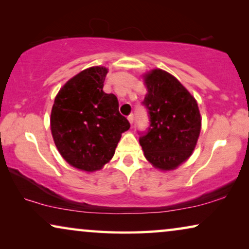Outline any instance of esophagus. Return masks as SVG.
<instances>
[{
    "instance_id": "1",
    "label": "esophagus",
    "mask_w": 249,
    "mask_h": 249,
    "mask_svg": "<svg viewBox=\"0 0 249 249\" xmlns=\"http://www.w3.org/2000/svg\"><path fill=\"white\" fill-rule=\"evenodd\" d=\"M134 119H135V117H134V114H132V113L128 115V120H129V122H130L131 124H134Z\"/></svg>"
}]
</instances>
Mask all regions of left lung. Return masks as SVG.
Returning a JSON list of instances; mask_svg holds the SVG:
<instances>
[{"label": "left lung", "instance_id": "8db88e82", "mask_svg": "<svg viewBox=\"0 0 249 249\" xmlns=\"http://www.w3.org/2000/svg\"><path fill=\"white\" fill-rule=\"evenodd\" d=\"M148 93L142 105L148 112L147 130L138 131L145 158L155 168L176 169L192 155L200 132L198 105L188 90L164 70L145 76Z\"/></svg>", "mask_w": 249, "mask_h": 249}]
</instances>
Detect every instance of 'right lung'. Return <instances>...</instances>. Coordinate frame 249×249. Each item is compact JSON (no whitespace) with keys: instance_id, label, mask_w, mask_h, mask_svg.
Returning <instances> with one entry per match:
<instances>
[{"instance_id":"1","label":"right lung","mask_w":249,"mask_h":249,"mask_svg":"<svg viewBox=\"0 0 249 249\" xmlns=\"http://www.w3.org/2000/svg\"><path fill=\"white\" fill-rule=\"evenodd\" d=\"M107 69L91 67L68 81L56 95L51 130L60 154L74 168L100 170L114 155L130 124L114 94L103 91Z\"/></svg>"}]
</instances>
